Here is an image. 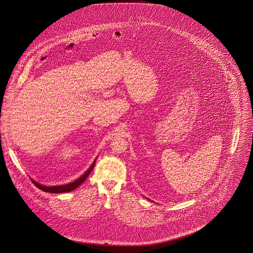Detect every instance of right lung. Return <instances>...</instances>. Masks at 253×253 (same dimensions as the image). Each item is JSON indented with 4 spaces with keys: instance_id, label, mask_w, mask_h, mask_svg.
<instances>
[{
    "instance_id": "right-lung-1",
    "label": "right lung",
    "mask_w": 253,
    "mask_h": 253,
    "mask_svg": "<svg viewBox=\"0 0 253 253\" xmlns=\"http://www.w3.org/2000/svg\"><path fill=\"white\" fill-rule=\"evenodd\" d=\"M96 159L94 160L93 164L90 166V168L88 169L78 179H76L75 181H73L71 183H68L66 185H60V186H43L40 183H38L36 181L32 179V182L35 184V186L38 187L40 190L43 191V192H46V193H68V192H71L73 190L77 189L81 184H83L86 178L88 177V175L90 174V172L92 171V169H94V166L96 164Z\"/></svg>"
}]
</instances>
